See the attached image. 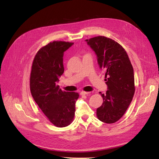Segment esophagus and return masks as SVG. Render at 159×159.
<instances>
[{
	"label": "esophagus",
	"mask_w": 159,
	"mask_h": 159,
	"mask_svg": "<svg viewBox=\"0 0 159 159\" xmlns=\"http://www.w3.org/2000/svg\"><path fill=\"white\" fill-rule=\"evenodd\" d=\"M90 92H80V94H81L82 96H85V95H88L89 94Z\"/></svg>",
	"instance_id": "34e87169"
}]
</instances>
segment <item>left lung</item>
<instances>
[{"instance_id": "left-lung-1", "label": "left lung", "mask_w": 159, "mask_h": 159, "mask_svg": "<svg viewBox=\"0 0 159 159\" xmlns=\"http://www.w3.org/2000/svg\"><path fill=\"white\" fill-rule=\"evenodd\" d=\"M105 73L108 90L100 93L102 104L96 110L98 119L107 124L116 122L129 107L135 92L133 67L126 50L119 43L104 36L86 39Z\"/></svg>"}]
</instances>
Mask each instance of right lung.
Masks as SVG:
<instances>
[{"label":"right lung","mask_w":159,"mask_h":159,"mask_svg":"<svg viewBox=\"0 0 159 159\" xmlns=\"http://www.w3.org/2000/svg\"><path fill=\"white\" fill-rule=\"evenodd\" d=\"M73 42L53 41L42 47L33 59L30 76V90L40 109L57 127L72 122L75 103L79 94L66 92L56 83L64 72L63 52Z\"/></svg>","instance_id":"add662e5"}]
</instances>
